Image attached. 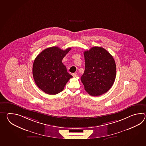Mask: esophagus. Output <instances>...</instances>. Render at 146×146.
<instances>
[{"instance_id":"34e87169","label":"esophagus","mask_w":146,"mask_h":146,"mask_svg":"<svg viewBox=\"0 0 146 146\" xmlns=\"http://www.w3.org/2000/svg\"><path fill=\"white\" fill-rule=\"evenodd\" d=\"M72 76H73L74 77H77L78 76L77 74H76V73H74V74H72Z\"/></svg>"}]
</instances>
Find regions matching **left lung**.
Segmentation results:
<instances>
[{"label": "left lung", "instance_id": "left-lung-1", "mask_svg": "<svg viewBox=\"0 0 146 146\" xmlns=\"http://www.w3.org/2000/svg\"><path fill=\"white\" fill-rule=\"evenodd\" d=\"M84 54L85 70L81 80L90 95L99 96L108 92L114 82L116 74L115 60L101 47H93Z\"/></svg>", "mask_w": 146, "mask_h": 146}]
</instances>
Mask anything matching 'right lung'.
I'll list each match as a JSON object with an SVG mask.
<instances>
[{
    "mask_svg": "<svg viewBox=\"0 0 146 146\" xmlns=\"http://www.w3.org/2000/svg\"><path fill=\"white\" fill-rule=\"evenodd\" d=\"M71 48L62 50L57 46L47 48L34 60L32 72L37 87L45 93L55 95L64 90L66 84L72 77L62 63L63 58Z\"/></svg>",
    "mask_w": 146,
    "mask_h": 146,
    "instance_id": "1",
    "label": "right lung"
}]
</instances>
